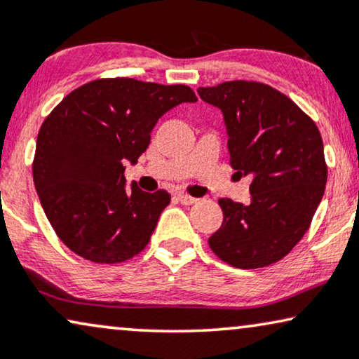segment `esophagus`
Returning <instances> with one entry per match:
<instances>
[{"label":"esophagus","instance_id":"34e87169","mask_svg":"<svg viewBox=\"0 0 359 359\" xmlns=\"http://www.w3.org/2000/svg\"><path fill=\"white\" fill-rule=\"evenodd\" d=\"M175 197H177V201H179L180 203H184V205H192V203L197 202V198L190 197V195H187V194H177Z\"/></svg>","mask_w":359,"mask_h":359}]
</instances>
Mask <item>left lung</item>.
<instances>
[{
    "label": "left lung",
    "mask_w": 359,
    "mask_h": 359,
    "mask_svg": "<svg viewBox=\"0 0 359 359\" xmlns=\"http://www.w3.org/2000/svg\"><path fill=\"white\" fill-rule=\"evenodd\" d=\"M197 93L224 114L230 165L252 177L248 205L219 201L224 222L208 245L235 269L271 265L306 233L325 194L328 167L318 127L292 99L255 81Z\"/></svg>",
    "instance_id": "8db88e82"
}]
</instances>
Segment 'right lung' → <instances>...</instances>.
I'll use <instances>...</instances> for the list:
<instances>
[{
	"label": "right lung",
	"mask_w": 359,
	"mask_h": 359,
	"mask_svg": "<svg viewBox=\"0 0 359 359\" xmlns=\"http://www.w3.org/2000/svg\"><path fill=\"white\" fill-rule=\"evenodd\" d=\"M189 86L96 79L62 99L41 126L33 179L41 207L61 242L86 260L121 263L146 248L169 205L165 190L126 189L157 121L182 102Z\"/></svg>",
	"instance_id": "add662e5"
}]
</instances>
